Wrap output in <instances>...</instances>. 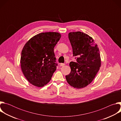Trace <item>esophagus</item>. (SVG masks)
Segmentation results:
<instances>
[{"instance_id": "obj_1", "label": "esophagus", "mask_w": 121, "mask_h": 121, "mask_svg": "<svg viewBox=\"0 0 121 121\" xmlns=\"http://www.w3.org/2000/svg\"><path fill=\"white\" fill-rule=\"evenodd\" d=\"M60 65L61 66H64L65 65V63H61L60 64Z\"/></svg>"}]
</instances>
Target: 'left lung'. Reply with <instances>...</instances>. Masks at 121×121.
I'll return each instance as SVG.
<instances>
[{
	"mask_svg": "<svg viewBox=\"0 0 121 121\" xmlns=\"http://www.w3.org/2000/svg\"><path fill=\"white\" fill-rule=\"evenodd\" d=\"M74 56L76 62L69 64L71 72L65 76L67 82L77 89L84 88L90 84L99 69L101 60L99 49L93 39L80 31L68 33Z\"/></svg>",
	"mask_w": 121,
	"mask_h": 121,
	"instance_id": "left-lung-1",
	"label": "left lung"
}]
</instances>
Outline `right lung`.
Returning <instances> with one entry per match:
<instances>
[{
    "instance_id": "obj_1",
    "label": "right lung",
    "mask_w": 121,
    "mask_h": 121,
    "mask_svg": "<svg viewBox=\"0 0 121 121\" xmlns=\"http://www.w3.org/2000/svg\"><path fill=\"white\" fill-rule=\"evenodd\" d=\"M61 37L58 32L41 33L24 46L21 66L25 77L32 85L42 87L50 81L58 65L54 49Z\"/></svg>"
}]
</instances>
